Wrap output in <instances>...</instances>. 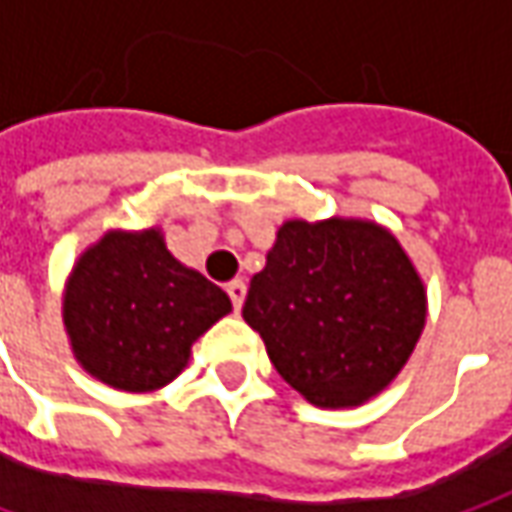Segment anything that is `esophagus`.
Listing matches in <instances>:
<instances>
[{
  "label": "esophagus",
  "instance_id": "34e87169",
  "mask_svg": "<svg viewBox=\"0 0 512 512\" xmlns=\"http://www.w3.org/2000/svg\"><path fill=\"white\" fill-rule=\"evenodd\" d=\"M226 291H229V297H232V306H235V311H240L243 300H246V283H243V280H232V283L226 286Z\"/></svg>",
  "mask_w": 512,
  "mask_h": 512
}]
</instances>
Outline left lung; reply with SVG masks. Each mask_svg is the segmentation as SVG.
Masks as SVG:
<instances>
[{
  "mask_svg": "<svg viewBox=\"0 0 512 512\" xmlns=\"http://www.w3.org/2000/svg\"><path fill=\"white\" fill-rule=\"evenodd\" d=\"M428 317L425 283L385 226L362 218L286 221L243 320L277 374L317 408H357L414 354Z\"/></svg>",
  "mask_w": 512,
  "mask_h": 512,
  "instance_id": "left-lung-1",
  "label": "left lung"
}]
</instances>
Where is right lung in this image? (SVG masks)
I'll return each instance as SVG.
<instances>
[{"label": "right lung", "mask_w": 512, "mask_h": 512, "mask_svg": "<svg viewBox=\"0 0 512 512\" xmlns=\"http://www.w3.org/2000/svg\"><path fill=\"white\" fill-rule=\"evenodd\" d=\"M232 311L226 291L175 260L161 229H110L76 260L62 320L79 365L115 391H158L192 343Z\"/></svg>", "instance_id": "1"}]
</instances>
